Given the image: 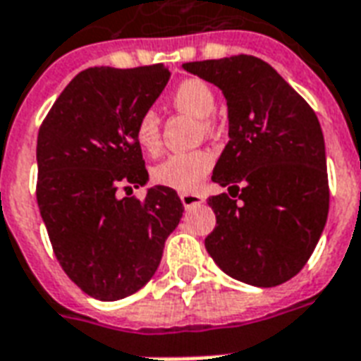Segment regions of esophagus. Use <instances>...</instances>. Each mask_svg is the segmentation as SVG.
Listing matches in <instances>:
<instances>
[{"mask_svg":"<svg viewBox=\"0 0 361 361\" xmlns=\"http://www.w3.org/2000/svg\"><path fill=\"white\" fill-rule=\"evenodd\" d=\"M180 199L185 208H191L195 207V204H201V202L204 201V199H202V195H197V193H181Z\"/></svg>","mask_w":361,"mask_h":361,"instance_id":"1","label":"esophagus"}]
</instances>
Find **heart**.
Returning a JSON list of instances; mask_svg holds the SVG:
<instances>
[{"mask_svg":"<svg viewBox=\"0 0 361 361\" xmlns=\"http://www.w3.org/2000/svg\"><path fill=\"white\" fill-rule=\"evenodd\" d=\"M172 105L199 118V126L207 135L220 132V124L214 118L216 93L204 80L185 78L173 87ZM133 135L137 145L145 153H159L160 149V120L153 109H147L135 120ZM214 166V157L210 151L197 149L185 153H173L153 168V180L159 185L176 191H195Z\"/></svg>","mask_w":361,"mask_h":361,"instance_id":"heart-1","label":"heart"}]
</instances>
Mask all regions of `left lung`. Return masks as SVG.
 Segmentation results:
<instances>
[{
    "instance_id": "1",
    "label": "left lung",
    "mask_w": 361,
    "mask_h": 361,
    "mask_svg": "<svg viewBox=\"0 0 361 361\" xmlns=\"http://www.w3.org/2000/svg\"><path fill=\"white\" fill-rule=\"evenodd\" d=\"M183 68L218 85L228 101L229 141L212 181L229 195L208 199L216 214L208 255L237 281H289L308 262L329 212L319 120L262 59L235 55Z\"/></svg>"
}]
</instances>
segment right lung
I'll return each mask as SVG.
<instances>
[{"label": "right lung", "mask_w": 361, "mask_h": 361, "mask_svg": "<svg viewBox=\"0 0 361 361\" xmlns=\"http://www.w3.org/2000/svg\"><path fill=\"white\" fill-rule=\"evenodd\" d=\"M170 71L93 66L76 74L38 132V199L53 252L85 295L118 300L159 268L183 214L178 193L149 180L133 128L164 90ZM127 191L119 197V189Z\"/></svg>", "instance_id": "1"}]
</instances>
